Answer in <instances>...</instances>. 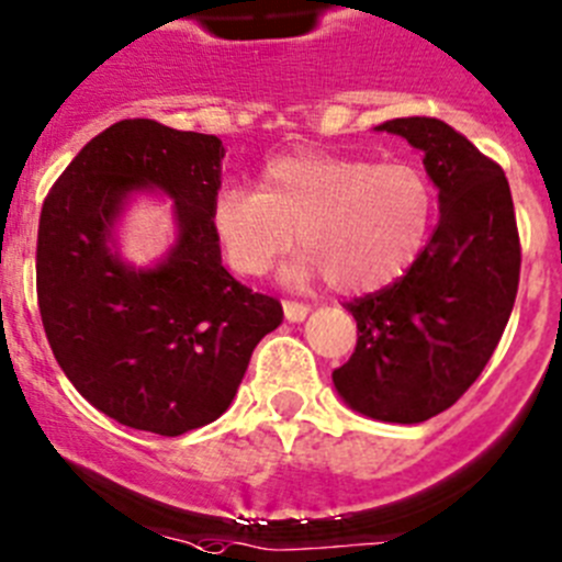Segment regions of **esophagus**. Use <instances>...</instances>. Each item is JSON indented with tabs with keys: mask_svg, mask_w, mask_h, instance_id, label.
<instances>
[{
	"mask_svg": "<svg viewBox=\"0 0 562 562\" xmlns=\"http://www.w3.org/2000/svg\"><path fill=\"white\" fill-rule=\"evenodd\" d=\"M282 311H285L288 322H305V316L311 313V307L302 305V302H291V299H285V302H282Z\"/></svg>",
	"mask_w": 562,
	"mask_h": 562,
	"instance_id": "1",
	"label": "esophagus"
}]
</instances>
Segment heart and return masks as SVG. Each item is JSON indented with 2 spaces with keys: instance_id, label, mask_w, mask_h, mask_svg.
Segmentation results:
<instances>
[{
  "instance_id": "heart-1",
  "label": "heart",
  "mask_w": 562,
  "mask_h": 562,
  "mask_svg": "<svg viewBox=\"0 0 562 562\" xmlns=\"http://www.w3.org/2000/svg\"><path fill=\"white\" fill-rule=\"evenodd\" d=\"M435 186L411 160L302 149L277 155L257 191L227 186L210 204V227L227 263L260 277L299 240L288 277L322 274L333 291L366 293L405 274L427 246Z\"/></svg>"
}]
</instances>
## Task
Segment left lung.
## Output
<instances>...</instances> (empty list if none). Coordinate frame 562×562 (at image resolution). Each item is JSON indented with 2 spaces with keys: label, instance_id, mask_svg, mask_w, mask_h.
I'll list each match as a JSON object with an SVG mask.
<instances>
[{
  "label": "left lung",
  "instance_id": "left-lung-1",
  "mask_svg": "<svg viewBox=\"0 0 562 562\" xmlns=\"http://www.w3.org/2000/svg\"><path fill=\"white\" fill-rule=\"evenodd\" d=\"M424 155L440 218L405 277L346 302L358 322L335 391L376 422L418 424L474 385L510 318L521 271L516 210L499 162L440 119L380 124Z\"/></svg>",
  "mask_w": 562,
  "mask_h": 562
}]
</instances>
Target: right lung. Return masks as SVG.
<instances>
[{
    "instance_id": "1",
    "label": "right lung",
    "mask_w": 562,
    "mask_h": 562,
    "mask_svg": "<svg viewBox=\"0 0 562 562\" xmlns=\"http://www.w3.org/2000/svg\"><path fill=\"white\" fill-rule=\"evenodd\" d=\"M216 135L124 119L88 140L41 210L35 285L52 355L104 416L144 432H191L233 402L251 352L280 327L274 296L222 266L210 204L222 188ZM176 199L178 240L135 270L114 246L130 192Z\"/></svg>"
}]
</instances>
